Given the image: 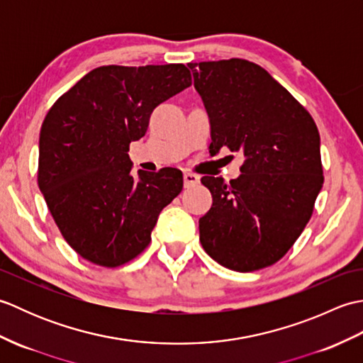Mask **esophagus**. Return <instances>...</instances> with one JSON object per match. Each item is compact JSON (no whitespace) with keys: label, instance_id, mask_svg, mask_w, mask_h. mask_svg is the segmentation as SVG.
I'll return each mask as SVG.
<instances>
[{"label":"esophagus","instance_id":"34e87169","mask_svg":"<svg viewBox=\"0 0 363 363\" xmlns=\"http://www.w3.org/2000/svg\"><path fill=\"white\" fill-rule=\"evenodd\" d=\"M196 184H199V176L194 173H184V187H195Z\"/></svg>","mask_w":363,"mask_h":363}]
</instances>
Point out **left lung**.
Listing matches in <instances>:
<instances>
[{"instance_id":"obj_1","label":"left lung","mask_w":363,"mask_h":363,"mask_svg":"<svg viewBox=\"0 0 363 363\" xmlns=\"http://www.w3.org/2000/svg\"><path fill=\"white\" fill-rule=\"evenodd\" d=\"M187 67L209 117V152L226 146L245 157L235 179L201 177L212 207L199 218V242L234 272L273 265L303 233L325 181L317 125L272 74L248 60Z\"/></svg>"}]
</instances>
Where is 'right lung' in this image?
<instances>
[{"label":"right lung","mask_w":363,"mask_h":363,"mask_svg":"<svg viewBox=\"0 0 363 363\" xmlns=\"http://www.w3.org/2000/svg\"><path fill=\"white\" fill-rule=\"evenodd\" d=\"M191 86L182 64L98 67L46 113L38 138V189L67 243L81 257L118 267L138 256L182 173L138 169L129 145L145 135L152 111Z\"/></svg>","instance_id":"right-lung-1"}]
</instances>
